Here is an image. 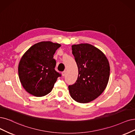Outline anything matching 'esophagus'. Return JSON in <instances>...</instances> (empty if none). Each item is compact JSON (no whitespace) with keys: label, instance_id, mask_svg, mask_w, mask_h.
Returning a JSON list of instances; mask_svg holds the SVG:
<instances>
[{"label":"esophagus","instance_id":"obj_1","mask_svg":"<svg viewBox=\"0 0 135 135\" xmlns=\"http://www.w3.org/2000/svg\"><path fill=\"white\" fill-rule=\"evenodd\" d=\"M66 71H63V72H62V76H64L65 75H66Z\"/></svg>","mask_w":135,"mask_h":135}]
</instances>
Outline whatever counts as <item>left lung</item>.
<instances>
[{
    "label": "left lung",
    "mask_w": 135,
    "mask_h": 135,
    "mask_svg": "<svg viewBox=\"0 0 135 135\" xmlns=\"http://www.w3.org/2000/svg\"><path fill=\"white\" fill-rule=\"evenodd\" d=\"M78 76L76 83L69 86L71 97L77 102H90L100 96L108 82L110 67L101 50L88 43L72 46Z\"/></svg>",
    "instance_id": "obj_1"
}]
</instances>
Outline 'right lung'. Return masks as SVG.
<instances>
[{
    "instance_id": "add662e5",
    "label": "right lung",
    "mask_w": 135,
    "mask_h": 135,
    "mask_svg": "<svg viewBox=\"0 0 135 135\" xmlns=\"http://www.w3.org/2000/svg\"><path fill=\"white\" fill-rule=\"evenodd\" d=\"M61 46L50 41L37 43L22 57L18 65L20 81L26 91L33 96L42 97L51 92L61 74L55 70L53 55Z\"/></svg>"
}]
</instances>
